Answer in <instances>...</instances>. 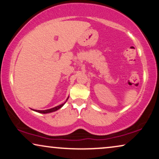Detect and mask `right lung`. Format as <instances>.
<instances>
[{
    "mask_svg": "<svg viewBox=\"0 0 159 159\" xmlns=\"http://www.w3.org/2000/svg\"><path fill=\"white\" fill-rule=\"evenodd\" d=\"M68 98L66 99V100H68ZM66 102H64L63 104H61V105H58V106H57V107H53V108H51V109H48V110H34V111H36V112H39V113H43V114H46V113H49V112H54V111H57V110H58L59 109H60V108L63 106V105L65 104L66 103Z\"/></svg>",
    "mask_w": 159,
    "mask_h": 159,
    "instance_id": "obj_1",
    "label": "right lung"
}]
</instances>
